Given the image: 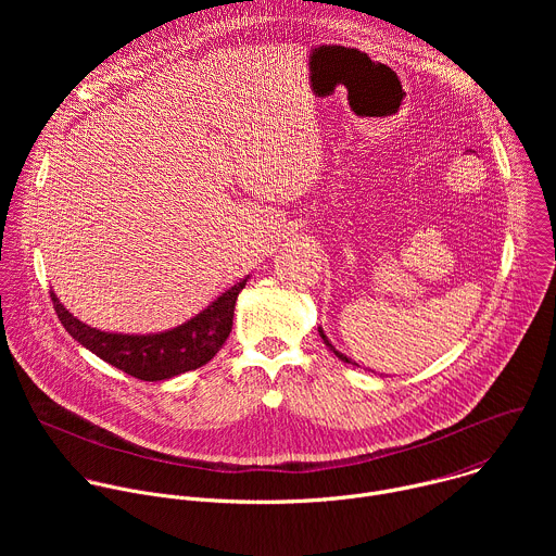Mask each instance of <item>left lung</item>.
Instances as JSON below:
<instances>
[{
  "label": "left lung",
  "instance_id": "obj_1",
  "mask_svg": "<svg viewBox=\"0 0 556 556\" xmlns=\"http://www.w3.org/2000/svg\"><path fill=\"white\" fill-rule=\"evenodd\" d=\"M319 334H321V339H324V343H326V345H328V348H330V350H332V352H334V354H337V356H339V358H341V361H343V363H352V365H358V363H354V361H352V358H348V356H345V354H341V352H339V350H337V348H334V345H332V343H330V339H328V337H326V332H324V330H321V328H319Z\"/></svg>",
  "mask_w": 556,
  "mask_h": 556
}]
</instances>
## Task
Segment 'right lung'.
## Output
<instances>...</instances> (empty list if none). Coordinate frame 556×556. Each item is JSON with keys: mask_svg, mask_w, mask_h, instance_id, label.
<instances>
[{"mask_svg": "<svg viewBox=\"0 0 556 556\" xmlns=\"http://www.w3.org/2000/svg\"><path fill=\"white\" fill-rule=\"evenodd\" d=\"M249 279L251 277L247 275L244 279L226 288L217 299H213L202 312L191 316L182 326L155 334L101 332L78 321L74 314L63 307L54 292H50V296L59 321L74 341L81 343L112 367L123 369L134 378L153 382L198 369L219 352L232 330L237 294L244 290Z\"/></svg>", "mask_w": 556, "mask_h": 556, "instance_id": "right-lung-1", "label": "right lung"}]
</instances>
